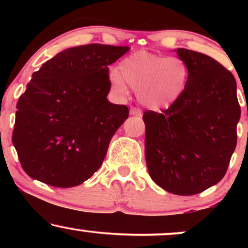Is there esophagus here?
Masks as SVG:
<instances>
[{"label":"esophagus","mask_w":248,"mask_h":248,"mask_svg":"<svg viewBox=\"0 0 248 248\" xmlns=\"http://www.w3.org/2000/svg\"><path fill=\"white\" fill-rule=\"evenodd\" d=\"M130 115L133 116H141L142 115V112L140 108H136V107H132L130 108Z\"/></svg>","instance_id":"1"}]
</instances>
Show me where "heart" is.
I'll return each instance as SVG.
<instances>
[{
	"label": "heart",
	"mask_w": 248,
	"mask_h": 248,
	"mask_svg": "<svg viewBox=\"0 0 248 248\" xmlns=\"http://www.w3.org/2000/svg\"><path fill=\"white\" fill-rule=\"evenodd\" d=\"M189 78L190 67L181 57L139 51L122 59L119 71L113 70L109 79L119 95L128 94V84L143 106L164 109L182 98Z\"/></svg>",
	"instance_id": "b5f03b06"
}]
</instances>
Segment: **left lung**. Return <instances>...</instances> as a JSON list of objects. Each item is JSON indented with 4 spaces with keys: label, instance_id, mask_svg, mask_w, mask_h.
Returning <instances> with one entry per match:
<instances>
[{
    "label": "left lung",
    "instance_id": "obj_1",
    "mask_svg": "<svg viewBox=\"0 0 248 248\" xmlns=\"http://www.w3.org/2000/svg\"><path fill=\"white\" fill-rule=\"evenodd\" d=\"M190 67L182 98L162 113L146 110L144 153L149 175L162 189L190 196L217 184L237 146L240 106L237 82L211 57L177 49Z\"/></svg>",
    "mask_w": 248,
    "mask_h": 248
}]
</instances>
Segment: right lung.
<instances>
[{"instance_id": "right-lung-1", "label": "right lung", "mask_w": 248, "mask_h": 248, "mask_svg": "<svg viewBox=\"0 0 248 248\" xmlns=\"http://www.w3.org/2000/svg\"><path fill=\"white\" fill-rule=\"evenodd\" d=\"M128 46L87 44L45 62L17 102L13 144L31 178L57 187L84 183L101 167L126 105L107 100L108 65Z\"/></svg>"}]
</instances>
